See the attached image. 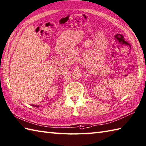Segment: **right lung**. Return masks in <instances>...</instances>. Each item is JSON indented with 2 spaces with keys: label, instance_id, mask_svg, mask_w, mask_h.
<instances>
[{
  "label": "right lung",
  "instance_id": "obj_1",
  "mask_svg": "<svg viewBox=\"0 0 146 146\" xmlns=\"http://www.w3.org/2000/svg\"><path fill=\"white\" fill-rule=\"evenodd\" d=\"M32 106H35V107H39V106H36V105H35V106H34V105H32Z\"/></svg>",
  "mask_w": 146,
  "mask_h": 146
}]
</instances>
